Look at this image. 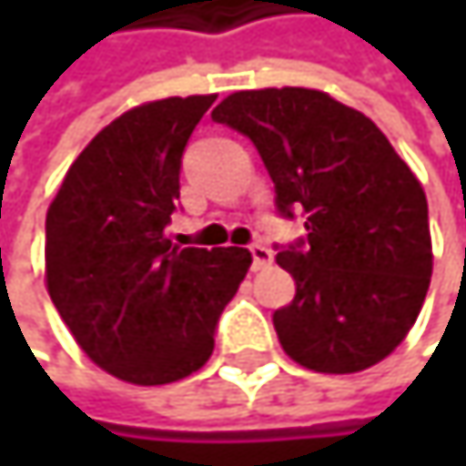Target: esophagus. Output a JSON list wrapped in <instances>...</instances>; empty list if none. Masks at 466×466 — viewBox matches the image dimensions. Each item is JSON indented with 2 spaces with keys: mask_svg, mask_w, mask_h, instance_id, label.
<instances>
[{
  "mask_svg": "<svg viewBox=\"0 0 466 466\" xmlns=\"http://www.w3.org/2000/svg\"><path fill=\"white\" fill-rule=\"evenodd\" d=\"M250 256H253V269H267L272 264V250L261 242L250 245Z\"/></svg>",
  "mask_w": 466,
  "mask_h": 466,
  "instance_id": "34e87169",
  "label": "esophagus"
}]
</instances>
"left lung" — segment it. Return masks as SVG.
<instances>
[{
	"mask_svg": "<svg viewBox=\"0 0 466 466\" xmlns=\"http://www.w3.org/2000/svg\"><path fill=\"white\" fill-rule=\"evenodd\" d=\"M213 121L256 145L278 213L305 218L308 234L275 256L297 283L272 316L283 350L331 375L386 359L416 324L431 278L419 177L364 113L324 91H237Z\"/></svg>",
	"mask_w": 466,
	"mask_h": 466,
	"instance_id": "1",
	"label": "left lung"
}]
</instances>
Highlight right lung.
I'll list each match as a JSON object with an SVG mask.
<instances>
[{"instance_id": "right-lung-1", "label": "right lung", "mask_w": 466, "mask_h": 466, "mask_svg": "<svg viewBox=\"0 0 466 466\" xmlns=\"http://www.w3.org/2000/svg\"><path fill=\"white\" fill-rule=\"evenodd\" d=\"M213 102L169 96L124 113L72 161L47 208V294L88 359L127 383L197 372L250 267L245 248L167 239L183 150Z\"/></svg>"}]
</instances>
